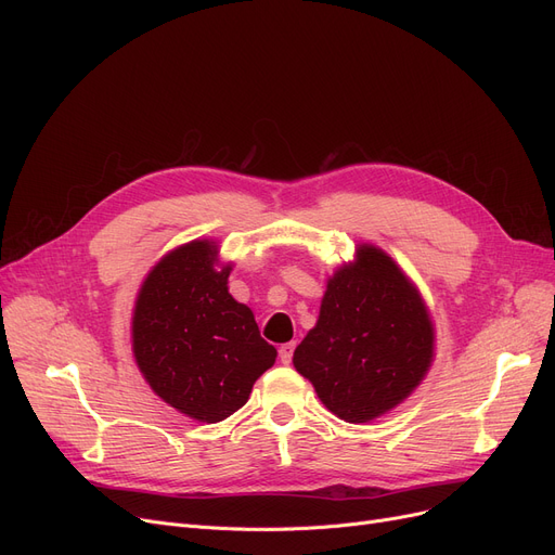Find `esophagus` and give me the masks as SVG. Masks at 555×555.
<instances>
[{
    "mask_svg": "<svg viewBox=\"0 0 555 555\" xmlns=\"http://www.w3.org/2000/svg\"><path fill=\"white\" fill-rule=\"evenodd\" d=\"M293 353H295V341H287V344H281L279 348V358L283 364H289L293 362Z\"/></svg>",
    "mask_w": 555,
    "mask_h": 555,
    "instance_id": "obj_1",
    "label": "esophagus"
}]
</instances>
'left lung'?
Listing matches in <instances>:
<instances>
[{"mask_svg": "<svg viewBox=\"0 0 555 555\" xmlns=\"http://www.w3.org/2000/svg\"><path fill=\"white\" fill-rule=\"evenodd\" d=\"M434 360V324L393 258L360 245L326 285L295 369L346 423H369L410 396Z\"/></svg>", "mask_w": 555, "mask_h": 555, "instance_id": "obj_1", "label": "left lung"}]
</instances>
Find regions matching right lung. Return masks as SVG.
Here are the masks:
<instances>
[{
    "mask_svg": "<svg viewBox=\"0 0 555 555\" xmlns=\"http://www.w3.org/2000/svg\"><path fill=\"white\" fill-rule=\"evenodd\" d=\"M229 272L218 270L214 241H191L145 276L132 314V353L145 383L199 423L238 412L276 360L254 312L229 295Z\"/></svg>",
    "mask_w": 555,
    "mask_h": 555,
    "instance_id": "1",
    "label": "right lung"
}]
</instances>
